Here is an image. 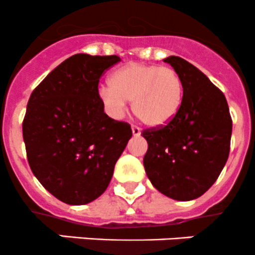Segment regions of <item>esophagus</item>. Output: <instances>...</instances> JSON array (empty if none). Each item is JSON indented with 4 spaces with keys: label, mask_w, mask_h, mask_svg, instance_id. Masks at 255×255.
<instances>
[{
    "label": "esophagus",
    "mask_w": 255,
    "mask_h": 255,
    "mask_svg": "<svg viewBox=\"0 0 255 255\" xmlns=\"http://www.w3.org/2000/svg\"><path fill=\"white\" fill-rule=\"evenodd\" d=\"M131 130H132V135L133 136H140L141 135V128H140L132 127V128H131Z\"/></svg>",
    "instance_id": "1"
}]
</instances>
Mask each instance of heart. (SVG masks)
<instances>
[{
	"mask_svg": "<svg viewBox=\"0 0 255 255\" xmlns=\"http://www.w3.org/2000/svg\"><path fill=\"white\" fill-rule=\"evenodd\" d=\"M109 85L100 88L99 97L107 112L117 119L127 112V102H131L143 124L163 127L182 104V79L170 67L128 63L110 75Z\"/></svg>",
	"mask_w": 255,
	"mask_h": 255,
	"instance_id": "b5f03b06",
	"label": "heart"
}]
</instances>
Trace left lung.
I'll use <instances>...</instances> for the list:
<instances>
[{
	"label": "left lung",
	"instance_id": "left-lung-1",
	"mask_svg": "<svg viewBox=\"0 0 255 255\" xmlns=\"http://www.w3.org/2000/svg\"><path fill=\"white\" fill-rule=\"evenodd\" d=\"M183 84L182 104L167 125L145 130L146 175L176 201L202 196L216 182L229 155L232 118L223 93L198 68L176 55L165 58Z\"/></svg>",
	"mask_w": 255,
	"mask_h": 255
}]
</instances>
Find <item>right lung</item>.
Returning a JSON list of instances; mask_svg holds the SVG:
<instances>
[{
	"label": "right lung",
	"mask_w": 255,
	"mask_h": 255,
	"mask_svg": "<svg viewBox=\"0 0 255 255\" xmlns=\"http://www.w3.org/2000/svg\"><path fill=\"white\" fill-rule=\"evenodd\" d=\"M118 55L74 54L33 90L23 125L29 167L62 202L87 205L109 186L132 136L130 125L104 113L98 84Z\"/></svg>",
	"instance_id": "right-lung-1"
}]
</instances>
